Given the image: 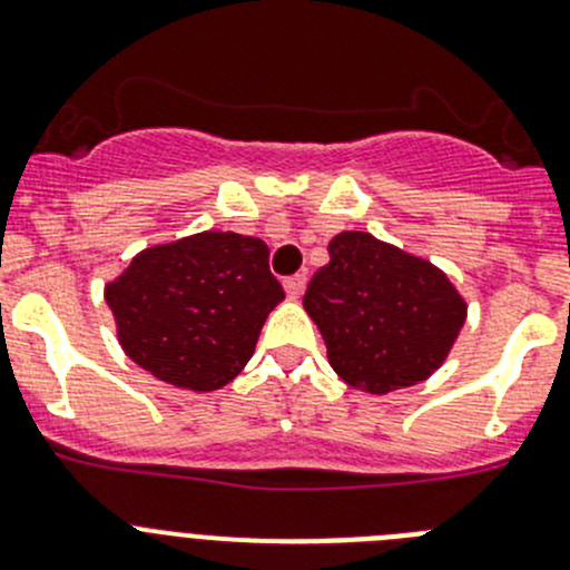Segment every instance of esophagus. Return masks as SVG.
Masks as SVG:
<instances>
[{
    "mask_svg": "<svg viewBox=\"0 0 570 570\" xmlns=\"http://www.w3.org/2000/svg\"><path fill=\"white\" fill-rule=\"evenodd\" d=\"M305 285H307V276L305 274H294L285 279V291H288L291 299H299L305 294Z\"/></svg>",
    "mask_w": 570,
    "mask_h": 570,
    "instance_id": "obj_1",
    "label": "esophagus"
}]
</instances>
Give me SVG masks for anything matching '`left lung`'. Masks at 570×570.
<instances>
[{"label": "left lung", "instance_id": "1", "mask_svg": "<svg viewBox=\"0 0 570 570\" xmlns=\"http://www.w3.org/2000/svg\"><path fill=\"white\" fill-rule=\"evenodd\" d=\"M327 254L302 305L331 367L373 395L430 379L466 322V302L446 274L367 232L336 234Z\"/></svg>", "mask_w": 570, "mask_h": 570}]
</instances>
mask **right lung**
I'll list each match as a JSON object with an SVG mask.
<instances>
[{
    "instance_id": "right-lung-1",
    "label": "right lung",
    "mask_w": 570,
    "mask_h": 570,
    "mask_svg": "<svg viewBox=\"0 0 570 570\" xmlns=\"http://www.w3.org/2000/svg\"><path fill=\"white\" fill-rule=\"evenodd\" d=\"M104 296L118 342L138 367L208 393L226 387L254 356L285 291L263 239L203 232L140 250Z\"/></svg>"
}]
</instances>
